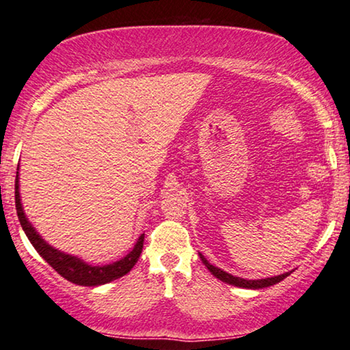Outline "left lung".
Listing matches in <instances>:
<instances>
[{
  "label": "left lung",
  "instance_id": "left-lung-1",
  "mask_svg": "<svg viewBox=\"0 0 350 350\" xmlns=\"http://www.w3.org/2000/svg\"><path fill=\"white\" fill-rule=\"evenodd\" d=\"M200 258H201V262L206 265V268H208L209 271L215 275V278L222 280V282H226V284H230V285H236V287H243V288H263V287H269V285H274V284L280 282V280L285 279L290 274V273H284V274H280V275H274V278L247 280V279L236 278V275H231L228 273H225L224 269L213 267V265H211L208 260H206L201 254H200Z\"/></svg>",
  "mask_w": 350,
  "mask_h": 350
}]
</instances>
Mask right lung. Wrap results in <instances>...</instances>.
Instances as JSON below:
<instances>
[{
  "mask_svg": "<svg viewBox=\"0 0 350 350\" xmlns=\"http://www.w3.org/2000/svg\"><path fill=\"white\" fill-rule=\"evenodd\" d=\"M16 209L22 228L28 236L29 243L33 244V247L38 250V254L41 255L58 274L63 275V278L68 279L72 284L85 285V287H95V285L107 284L111 282V280L119 279L126 273H130V269L135 267L137 260H139V255L142 252V243H144V234L139 236L135 249H133L126 257L116 263L105 265V267H92V265H87L77 257H72V255H68L65 252H60V250L51 247V245L36 233V230L33 228L31 224L27 220L25 214H23L21 195H18V173L16 176Z\"/></svg>",
  "mask_w": 350,
  "mask_h": 350,
  "instance_id": "1",
  "label": "right lung"
}]
</instances>
